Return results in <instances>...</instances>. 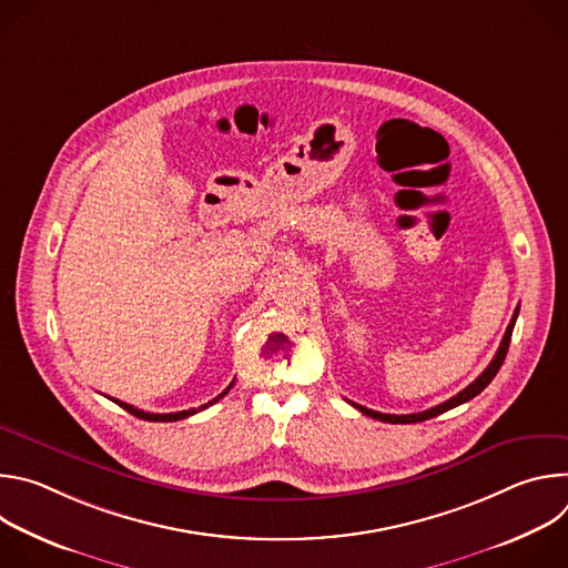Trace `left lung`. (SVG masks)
Returning a JSON list of instances; mask_svg holds the SVG:
<instances>
[{
    "instance_id": "8db88e82",
    "label": "left lung",
    "mask_w": 568,
    "mask_h": 568,
    "mask_svg": "<svg viewBox=\"0 0 568 568\" xmlns=\"http://www.w3.org/2000/svg\"><path fill=\"white\" fill-rule=\"evenodd\" d=\"M517 314H519V307L515 310V314H513V318H510V326H508V331H506V335H504V339H501V346H499V351H497V355H495V359L490 362V366L485 368L469 386H465L460 393H456L454 397H449L447 402H443V404H438V407H432V409H427V412H420V414H407V416H395V414H379V412H373V409H366V407H362V404H357V402H351L355 409H359L364 416H368V418H375V420H382V423H390V425H412V423H423V420H429V418H436L438 414H445V412H449V409H454V407H458V404H463V402H467V399H471L474 395H478L485 386H488L493 379H495V375L499 373V368H501V364H504V359H506V355H508V348H510V337H513V328H515V321H517Z\"/></svg>"
}]
</instances>
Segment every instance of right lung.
Returning a JSON list of instances; mask_svg holds the SVG:
<instances>
[{"label": "right lung", "mask_w": 568, "mask_h": 568, "mask_svg": "<svg viewBox=\"0 0 568 568\" xmlns=\"http://www.w3.org/2000/svg\"><path fill=\"white\" fill-rule=\"evenodd\" d=\"M233 386V382L217 395V397H213L209 404H202L200 409H189V412H178V414H148V412H141V409H136V407H132V404H125V402H121V399H114V397H110V399H114L119 407H123L125 412H130L132 416H136V418H143V420H150V423H175V420H184V418H189V416H193V414H197V412H202V409H206V407H211L213 402H217L220 397H224L226 393H229V388Z\"/></svg>", "instance_id": "right-lung-1"}]
</instances>
